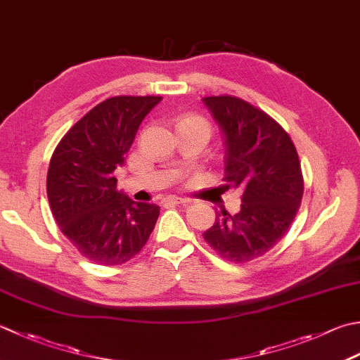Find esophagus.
Segmentation results:
<instances>
[{"label":"esophagus","instance_id":"obj_1","mask_svg":"<svg viewBox=\"0 0 360 360\" xmlns=\"http://www.w3.org/2000/svg\"><path fill=\"white\" fill-rule=\"evenodd\" d=\"M162 202H164V206H172V204H187L190 202V200L178 198V196H168V198H165Z\"/></svg>","mask_w":360,"mask_h":360}]
</instances>
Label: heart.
<instances>
[{
  "label": "heart",
  "instance_id": "b5f03b06",
  "mask_svg": "<svg viewBox=\"0 0 360 360\" xmlns=\"http://www.w3.org/2000/svg\"><path fill=\"white\" fill-rule=\"evenodd\" d=\"M182 124H200V126H202V128H206L207 132L210 131V126H209V123H207V120H204L202 117L195 115V114L182 115V117L178 120V124H176V126H182Z\"/></svg>",
  "mask_w": 360,
  "mask_h": 360
}]
</instances>
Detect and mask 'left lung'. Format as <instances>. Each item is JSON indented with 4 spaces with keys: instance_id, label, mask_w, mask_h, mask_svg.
Here are the masks:
<instances>
[{
    "instance_id": "1",
    "label": "left lung",
    "mask_w": 360,
    "mask_h": 360,
    "mask_svg": "<svg viewBox=\"0 0 360 360\" xmlns=\"http://www.w3.org/2000/svg\"><path fill=\"white\" fill-rule=\"evenodd\" d=\"M202 101L224 134L226 188L243 190L240 212L217 214L202 237L221 259L246 264L269 252L297 217L304 192L298 153L276 120L242 98Z\"/></svg>"
}]
</instances>
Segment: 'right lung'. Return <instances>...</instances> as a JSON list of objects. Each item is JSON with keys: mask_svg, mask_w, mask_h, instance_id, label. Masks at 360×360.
<instances>
[{"mask_svg": "<svg viewBox=\"0 0 360 360\" xmlns=\"http://www.w3.org/2000/svg\"><path fill=\"white\" fill-rule=\"evenodd\" d=\"M162 96H112L90 109L56 146L46 174L49 207L62 234L98 265H122L150 238L159 206L117 190L139 126Z\"/></svg>", "mask_w": 360, "mask_h": 360, "instance_id": "add662e5", "label": "right lung"}]
</instances>
